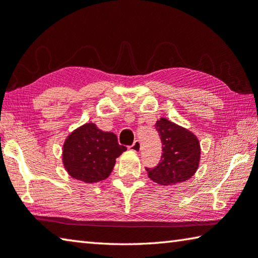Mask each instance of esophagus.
I'll use <instances>...</instances> for the list:
<instances>
[{
  "label": "esophagus",
  "mask_w": 258,
  "mask_h": 258,
  "mask_svg": "<svg viewBox=\"0 0 258 258\" xmlns=\"http://www.w3.org/2000/svg\"><path fill=\"white\" fill-rule=\"evenodd\" d=\"M130 149L133 151H140L141 150V142L139 140H136L133 142V145L130 146Z\"/></svg>",
  "instance_id": "obj_1"
}]
</instances>
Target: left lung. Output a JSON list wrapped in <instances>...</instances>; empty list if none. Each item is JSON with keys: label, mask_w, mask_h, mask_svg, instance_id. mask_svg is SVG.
Wrapping results in <instances>:
<instances>
[{"label": "left lung", "mask_w": 258, "mask_h": 258, "mask_svg": "<svg viewBox=\"0 0 258 258\" xmlns=\"http://www.w3.org/2000/svg\"><path fill=\"white\" fill-rule=\"evenodd\" d=\"M162 141V157L154 167H146L148 177L159 185L188 180L199 167V140L189 131L162 118L155 124Z\"/></svg>", "instance_id": "left-lung-1"}]
</instances>
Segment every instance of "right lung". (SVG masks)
Instances as JSON below:
<instances>
[{"label": "right lung", "mask_w": 258, "mask_h": 258, "mask_svg": "<svg viewBox=\"0 0 258 258\" xmlns=\"http://www.w3.org/2000/svg\"><path fill=\"white\" fill-rule=\"evenodd\" d=\"M125 146L118 144L116 134L103 132L95 124H85L68 137L63 146V163L69 174L84 182L108 178L116 158Z\"/></svg>", "instance_id": "obj_1"}]
</instances>
